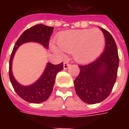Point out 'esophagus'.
Here are the masks:
<instances>
[{
  "label": "esophagus",
  "instance_id": "esophagus-1",
  "mask_svg": "<svg viewBox=\"0 0 129 129\" xmlns=\"http://www.w3.org/2000/svg\"><path fill=\"white\" fill-rule=\"evenodd\" d=\"M70 64L68 63H66V62H65L64 63H63V69H64V70H67L68 68L70 67Z\"/></svg>",
  "mask_w": 129,
  "mask_h": 129
}]
</instances>
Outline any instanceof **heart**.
I'll return each mask as SVG.
<instances>
[{
  "mask_svg": "<svg viewBox=\"0 0 129 129\" xmlns=\"http://www.w3.org/2000/svg\"><path fill=\"white\" fill-rule=\"evenodd\" d=\"M56 43L62 51L73 54V58L79 63H87L92 61L102 52L105 37L99 29H84L68 30L59 34ZM55 52L61 51L52 46Z\"/></svg>",
  "mask_w": 129,
  "mask_h": 129,
  "instance_id": "obj_1",
  "label": "heart"
}]
</instances>
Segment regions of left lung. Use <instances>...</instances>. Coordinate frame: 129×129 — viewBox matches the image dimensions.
Returning a JSON list of instances; mask_svg holds the SVG:
<instances>
[{
	"mask_svg": "<svg viewBox=\"0 0 129 129\" xmlns=\"http://www.w3.org/2000/svg\"><path fill=\"white\" fill-rule=\"evenodd\" d=\"M105 37L103 54L95 61L79 66L80 72L74 81L77 95L84 102L95 104L110 95L117 79L119 56L116 43L110 33L100 28Z\"/></svg>",
	"mask_w": 129,
	"mask_h": 129,
	"instance_id": "1",
	"label": "left lung"
}]
</instances>
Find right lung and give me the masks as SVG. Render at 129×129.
<instances>
[{"label": "right lung", "mask_w": 129, "mask_h": 129, "mask_svg": "<svg viewBox=\"0 0 129 129\" xmlns=\"http://www.w3.org/2000/svg\"><path fill=\"white\" fill-rule=\"evenodd\" d=\"M54 27L39 24L27 29L21 34L16 42L10 59L9 75L14 89L18 96L27 102L39 104L48 100L53 90L56 75L63 69V63L54 65L48 62L43 73L38 80L29 86H23L16 80L12 73V61L16 52L19 46L28 42L38 43L46 49L53 32Z\"/></svg>", "instance_id": "obj_1"}]
</instances>
